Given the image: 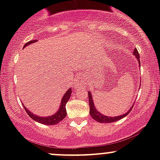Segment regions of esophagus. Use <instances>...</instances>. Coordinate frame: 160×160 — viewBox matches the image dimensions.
Here are the masks:
<instances>
[{"mask_svg":"<svg viewBox=\"0 0 160 160\" xmlns=\"http://www.w3.org/2000/svg\"><path fill=\"white\" fill-rule=\"evenodd\" d=\"M85 83H83V81H81V80H77V83H75V88L77 89V88H82V87H84Z\"/></svg>","mask_w":160,"mask_h":160,"instance_id":"esophagus-1","label":"esophagus"}]
</instances>
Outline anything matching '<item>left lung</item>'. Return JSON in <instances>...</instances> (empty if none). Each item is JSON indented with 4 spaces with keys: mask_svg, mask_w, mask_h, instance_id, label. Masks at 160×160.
I'll list each match as a JSON object with an SVG mask.
<instances>
[{
    "mask_svg": "<svg viewBox=\"0 0 160 160\" xmlns=\"http://www.w3.org/2000/svg\"><path fill=\"white\" fill-rule=\"evenodd\" d=\"M133 54L136 56L137 59L138 60V62L139 64L141 63L139 60V54H138V52L136 48L134 49ZM140 66V65H139ZM88 97H89V106H90V114L95 121L98 122H101V123H112V122H117V121L120 120V119L123 118H125V116H127L128 114V113L132 111V108H133V105H132V108H130L129 110L128 111V112L125 113V114H122V115L120 116H117V117H107L105 115H103L101 114V113L98 112V110L95 108L94 104H93V98L91 97V94H90V92L88 91Z\"/></svg>",
    "mask_w": 160,
    "mask_h": 160,
    "instance_id": "8db88e82",
    "label": "left lung"
}]
</instances>
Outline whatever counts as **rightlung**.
<instances>
[{"label":"right lung","instance_id":"add662e5","mask_svg":"<svg viewBox=\"0 0 160 160\" xmlns=\"http://www.w3.org/2000/svg\"><path fill=\"white\" fill-rule=\"evenodd\" d=\"M37 40H32V41H29L28 42L25 43V45L24 46V48L25 47L28 45L32 44L33 42H36ZM72 91H71V89H69L66 92L65 94L63 95L62 98V101H61L60 106H59V109L57 112L56 113L53 115L50 116V117H39V116L35 115L34 114L31 113L29 111L27 110L26 108L24 106L25 108V111L27 112V114H28V116L31 118L33 119L35 122H38L39 123L43 124V125H56V124L59 123V122H61L62 120H63L65 118V117L67 116V110H66V104H67V101H69L70 98V95Z\"/></svg>","mask_w":160,"mask_h":160}]
</instances>
